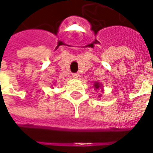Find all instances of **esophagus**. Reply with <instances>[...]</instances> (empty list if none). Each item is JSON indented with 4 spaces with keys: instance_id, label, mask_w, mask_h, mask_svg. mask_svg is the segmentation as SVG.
<instances>
[{
    "instance_id": "34e87169",
    "label": "esophagus",
    "mask_w": 153,
    "mask_h": 153,
    "mask_svg": "<svg viewBox=\"0 0 153 153\" xmlns=\"http://www.w3.org/2000/svg\"><path fill=\"white\" fill-rule=\"evenodd\" d=\"M72 77H73V78H74V79H77V78L79 77V74H78V73H74L73 74H72Z\"/></svg>"
}]
</instances>
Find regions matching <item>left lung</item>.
<instances>
[{
    "label": "left lung",
    "instance_id": "8db88e82",
    "mask_svg": "<svg viewBox=\"0 0 153 153\" xmlns=\"http://www.w3.org/2000/svg\"><path fill=\"white\" fill-rule=\"evenodd\" d=\"M100 87V84L98 83H95V84H94V88H98Z\"/></svg>",
    "mask_w": 153,
    "mask_h": 153
}]
</instances>
